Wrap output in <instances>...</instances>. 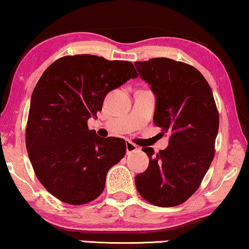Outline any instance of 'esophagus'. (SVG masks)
I'll return each mask as SVG.
<instances>
[{"label":"esophagus","mask_w":249,"mask_h":249,"mask_svg":"<svg viewBox=\"0 0 249 249\" xmlns=\"http://www.w3.org/2000/svg\"><path fill=\"white\" fill-rule=\"evenodd\" d=\"M125 147H127V154H130V153H134V152H137L139 147L134 142H125Z\"/></svg>","instance_id":"obj_1"}]
</instances>
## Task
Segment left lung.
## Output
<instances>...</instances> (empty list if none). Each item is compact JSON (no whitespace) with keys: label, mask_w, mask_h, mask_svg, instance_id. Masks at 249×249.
I'll use <instances>...</instances> for the list:
<instances>
[{"label":"left lung","mask_w":249,"mask_h":249,"mask_svg":"<svg viewBox=\"0 0 249 249\" xmlns=\"http://www.w3.org/2000/svg\"><path fill=\"white\" fill-rule=\"evenodd\" d=\"M156 96L154 124L170 134L168 148L144 147L148 168L136 188L153 205L185 203L199 188L215 154L219 111L209 83L196 68L168 57L135 62Z\"/></svg>","instance_id":"left-lung-1"}]
</instances>
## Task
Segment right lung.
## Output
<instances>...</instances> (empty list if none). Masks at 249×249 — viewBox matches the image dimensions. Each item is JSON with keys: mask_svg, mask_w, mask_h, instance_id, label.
Returning <instances> with one entry per match:
<instances>
[{"mask_svg": "<svg viewBox=\"0 0 249 249\" xmlns=\"http://www.w3.org/2000/svg\"><path fill=\"white\" fill-rule=\"evenodd\" d=\"M134 64L78 54L60 57L34 88L26 147L37 179L57 199L83 205L103 193L107 173L125 154L122 138H101L87 121L108 91L137 78Z\"/></svg>", "mask_w": 249, "mask_h": 249, "instance_id": "add662e5", "label": "right lung"}]
</instances>
